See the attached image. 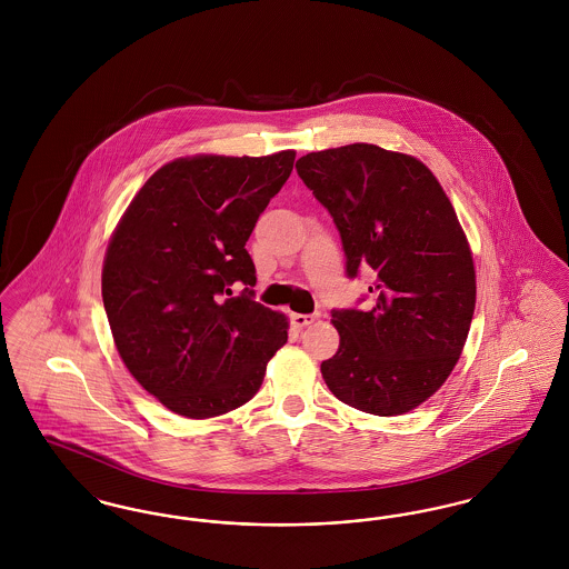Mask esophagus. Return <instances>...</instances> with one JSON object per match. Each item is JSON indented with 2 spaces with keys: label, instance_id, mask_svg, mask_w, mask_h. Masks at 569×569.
I'll return each instance as SVG.
<instances>
[{
  "label": "esophagus",
  "instance_id": "34e87169",
  "mask_svg": "<svg viewBox=\"0 0 569 569\" xmlns=\"http://www.w3.org/2000/svg\"><path fill=\"white\" fill-rule=\"evenodd\" d=\"M316 320H318V313H295L292 316V325L297 326V328L313 325Z\"/></svg>",
  "mask_w": 569,
  "mask_h": 569
}]
</instances>
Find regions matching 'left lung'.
I'll return each mask as SVG.
<instances>
[{"instance_id": "8db88e82", "label": "left lung", "mask_w": 569, "mask_h": 569, "mask_svg": "<svg viewBox=\"0 0 569 569\" xmlns=\"http://www.w3.org/2000/svg\"><path fill=\"white\" fill-rule=\"evenodd\" d=\"M297 172L341 234L348 277L376 272L369 307L330 311L341 341L322 362L326 386L360 411L406 413L452 373L473 318L457 213L425 163L376 144L307 153Z\"/></svg>"}]
</instances>
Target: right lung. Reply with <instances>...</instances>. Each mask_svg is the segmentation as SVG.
Wrapping results in <instances>:
<instances>
[{
    "label": "right lung",
    "instance_id": "obj_1",
    "mask_svg": "<svg viewBox=\"0 0 569 569\" xmlns=\"http://www.w3.org/2000/svg\"><path fill=\"white\" fill-rule=\"evenodd\" d=\"M295 151L198 156L162 166L121 217L102 269L117 352L136 381L186 418L244 406L288 341L256 302L244 243L288 181ZM243 284L234 298L231 290Z\"/></svg>",
    "mask_w": 569,
    "mask_h": 569
}]
</instances>
